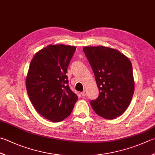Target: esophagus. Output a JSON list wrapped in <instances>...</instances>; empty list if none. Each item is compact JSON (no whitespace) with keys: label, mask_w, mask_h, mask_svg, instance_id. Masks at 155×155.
I'll return each mask as SVG.
<instances>
[{"label":"esophagus","mask_w":155,"mask_h":155,"mask_svg":"<svg viewBox=\"0 0 155 155\" xmlns=\"http://www.w3.org/2000/svg\"><path fill=\"white\" fill-rule=\"evenodd\" d=\"M81 96H83V97L86 96V90H84V91L81 93Z\"/></svg>","instance_id":"esophagus-1"}]
</instances>
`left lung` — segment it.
I'll use <instances>...</instances> for the list:
<instances>
[{
  "mask_svg": "<svg viewBox=\"0 0 155 155\" xmlns=\"http://www.w3.org/2000/svg\"><path fill=\"white\" fill-rule=\"evenodd\" d=\"M83 51L99 90L98 97L90 101L93 110L107 119L121 115L129 107L134 92L132 63L118 50L103 46H85Z\"/></svg>",
  "mask_w": 155,
  "mask_h": 155,
  "instance_id": "left-lung-1",
  "label": "left lung"
}]
</instances>
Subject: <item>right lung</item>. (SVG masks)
<instances>
[{"mask_svg":"<svg viewBox=\"0 0 155 155\" xmlns=\"http://www.w3.org/2000/svg\"><path fill=\"white\" fill-rule=\"evenodd\" d=\"M75 46L50 45L37 52L29 67L25 84L31 103L38 112L52 122L71 114L78 96L66 75Z\"/></svg>","mask_w":155,"mask_h":155,"instance_id":"add662e5","label":"right lung"}]
</instances>
